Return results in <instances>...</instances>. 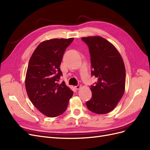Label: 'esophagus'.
Returning a JSON list of instances; mask_svg holds the SVG:
<instances>
[{
	"mask_svg": "<svg viewBox=\"0 0 150 150\" xmlns=\"http://www.w3.org/2000/svg\"><path fill=\"white\" fill-rule=\"evenodd\" d=\"M81 88V84H78V85H77V86H75V88L76 89H79Z\"/></svg>",
	"mask_w": 150,
	"mask_h": 150,
	"instance_id": "34e87169",
	"label": "esophagus"
}]
</instances>
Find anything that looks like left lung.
<instances>
[{
	"label": "left lung",
	"instance_id": "1",
	"mask_svg": "<svg viewBox=\"0 0 150 150\" xmlns=\"http://www.w3.org/2000/svg\"><path fill=\"white\" fill-rule=\"evenodd\" d=\"M81 39L89 50L91 75L98 78V82L91 86L92 97L86 106L94 113L106 114L114 110L124 94V62L116 47L105 39L93 36Z\"/></svg>",
	"mask_w": 150,
	"mask_h": 150
}]
</instances>
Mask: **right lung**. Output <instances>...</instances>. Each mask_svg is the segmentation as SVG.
Masks as SVG:
<instances>
[{
    "mask_svg": "<svg viewBox=\"0 0 150 150\" xmlns=\"http://www.w3.org/2000/svg\"><path fill=\"white\" fill-rule=\"evenodd\" d=\"M73 40H45L35 49L29 60L25 76L26 91L32 103L46 116L62 115L73 94L64 81L58 83L62 76L59 67L63 54Z\"/></svg>",
    "mask_w": 150,
    "mask_h": 150,
    "instance_id": "1",
    "label": "right lung"
}]
</instances>
